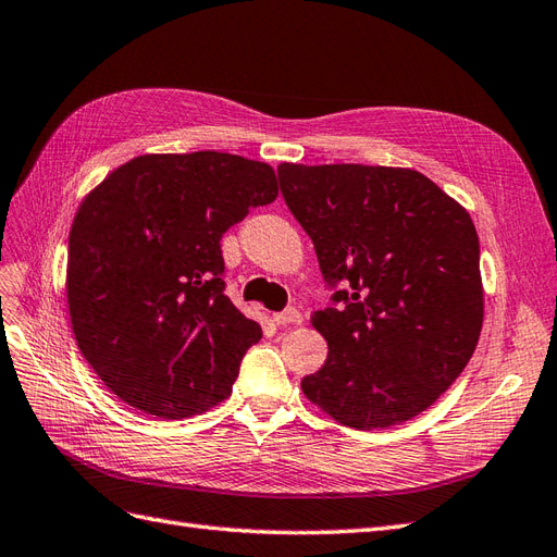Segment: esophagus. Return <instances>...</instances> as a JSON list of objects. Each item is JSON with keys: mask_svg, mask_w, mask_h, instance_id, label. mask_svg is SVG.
<instances>
[{"mask_svg": "<svg viewBox=\"0 0 557 557\" xmlns=\"http://www.w3.org/2000/svg\"><path fill=\"white\" fill-rule=\"evenodd\" d=\"M273 322L277 326H287V324H304V314H300L296 308H289L284 312H277L273 314Z\"/></svg>", "mask_w": 557, "mask_h": 557, "instance_id": "esophagus-1", "label": "esophagus"}]
</instances>
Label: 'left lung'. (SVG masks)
<instances>
[{"mask_svg": "<svg viewBox=\"0 0 557 557\" xmlns=\"http://www.w3.org/2000/svg\"><path fill=\"white\" fill-rule=\"evenodd\" d=\"M333 308L310 322L329 345L300 389L352 429L420 416L469 363L483 326L481 245L469 212L422 172L280 163Z\"/></svg>", "mask_w": 557, "mask_h": 557, "instance_id": "8db88e82", "label": "left lung"}]
</instances>
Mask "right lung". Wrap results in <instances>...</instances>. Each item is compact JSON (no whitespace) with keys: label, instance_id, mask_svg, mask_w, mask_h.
I'll list each match as a JSON object with an SVG mask.
<instances>
[{"label":"right lung","instance_id":"obj_1","mask_svg":"<svg viewBox=\"0 0 557 557\" xmlns=\"http://www.w3.org/2000/svg\"><path fill=\"white\" fill-rule=\"evenodd\" d=\"M277 198L268 163L219 151L145 153L78 205L67 306L90 369L163 420L221 404L261 326L224 294L221 235Z\"/></svg>","mask_w":557,"mask_h":557}]
</instances>
